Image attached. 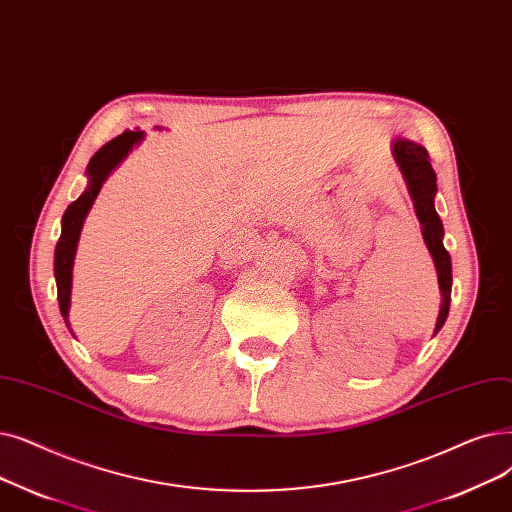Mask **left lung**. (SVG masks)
Returning <instances> with one entry per match:
<instances>
[{
    "label": "left lung",
    "instance_id": "1",
    "mask_svg": "<svg viewBox=\"0 0 512 512\" xmlns=\"http://www.w3.org/2000/svg\"><path fill=\"white\" fill-rule=\"evenodd\" d=\"M393 154L408 182L414 209H416L418 221L422 224V236H425L429 253L433 255L435 268H437V278L443 293V303H441V311L435 326V332H437L448 318L450 299H452V261H450V253L446 251V247H443V240H441L443 226L433 205V198L437 192V184H435L437 175L431 167V157L427 148H422L420 144H414L410 140H395Z\"/></svg>",
    "mask_w": 512,
    "mask_h": 512
}]
</instances>
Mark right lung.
<instances>
[{"label": "right lung", "instance_id": "right-lung-1", "mask_svg": "<svg viewBox=\"0 0 512 512\" xmlns=\"http://www.w3.org/2000/svg\"><path fill=\"white\" fill-rule=\"evenodd\" d=\"M142 140V131H125L115 140L104 144L87 165V175H90V186L77 198L75 203L69 205V209L62 215V234L56 244V255H54V276L58 286V305L64 322L69 324V307H71V278H73V259L77 240L81 234L83 219L94 205L96 196L104 184L106 177L110 175L123 159L125 154L131 150V146Z\"/></svg>", "mask_w": 512, "mask_h": 512}]
</instances>
